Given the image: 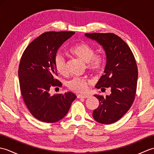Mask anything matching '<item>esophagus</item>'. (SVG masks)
<instances>
[{
  "label": "esophagus",
  "instance_id": "1",
  "mask_svg": "<svg viewBox=\"0 0 154 154\" xmlns=\"http://www.w3.org/2000/svg\"><path fill=\"white\" fill-rule=\"evenodd\" d=\"M88 97H89V94H79V95H77V98H79V99H87Z\"/></svg>",
  "mask_w": 154,
  "mask_h": 154
}]
</instances>
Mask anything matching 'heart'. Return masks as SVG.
Wrapping results in <instances>:
<instances>
[{"instance_id":"heart-1","label":"heart","mask_w":154,"mask_h":154,"mask_svg":"<svg viewBox=\"0 0 154 154\" xmlns=\"http://www.w3.org/2000/svg\"><path fill=\"white\" fill-rule=\"evenodd\" d=\"M69 52L80 60L85 62L88 70L98 73L103 69L105 65V59L101 54H95L94 49L85 42H80L69 49ZM54 64L58 73L65 75L67 73L66 59L61 54L55 55ZM91 81L83 77H74L67 82L69 89L78 93L86 92Z\"/></svg>"}]
</instances>
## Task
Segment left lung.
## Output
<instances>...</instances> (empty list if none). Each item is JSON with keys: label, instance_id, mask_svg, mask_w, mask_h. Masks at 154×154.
Listing matches in <instances>:
<instances>
[{"label": "left lung", "instance_id": "1", "mask_svg": "<svg viewBox=\"0 0 154 154\" xmlns=\"http://www.w3.org/2000/svg\"><path fill=\"white\" fill-rule=\"evenodd\" d=\"M87 37L103 45L106 55L104 73L96 88H110L111 94L104 97L94 94L99 101L93 116L98 122L110 124L120 120L130 109L134 100L138 67L135 57L128 44L112 33L85 34Z\"/></svg>", "mask_w": 154, "mask_h": 154}]
</instances>
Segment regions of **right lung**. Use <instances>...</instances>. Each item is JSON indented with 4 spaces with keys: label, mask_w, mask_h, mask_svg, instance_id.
Returning a JSON list of instances; mask_svg holds the SVG:
<instances>
[{
    "label": "right lung",
    "mask_w": 154,
    "mask_h": 154,
    "mask_svg": "<svg viewBox=\"0 0 154 154\" xmlns=\"http://www.w3.org/2000/svg\"><path fill=\"white\" fill-rule=\"evenodd\" d=\"M74 32H47L35 38L23 52L18 67L20 88L26 106L42 122H57L66 115L76 95L71 92L51 95L57 79L54 58L57 50Z\"/></svg>",
    "instance_id": "obj_1"
}]
</instances>
